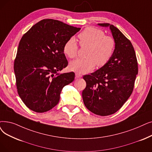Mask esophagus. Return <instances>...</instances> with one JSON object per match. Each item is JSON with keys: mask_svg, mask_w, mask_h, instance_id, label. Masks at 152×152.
<instances>
[{"mask_svg": "<svg viewBox=\"0 0 152 152\" xmlns=\"http://www.w3.org/2000/svg\"><path fill=\"white\" fill-rule=\"evenodd\" d=\"M75 76H76V78H79V77H82V75H80V74H79V73H76L75 74Z\"/></svg>", "mask_w": 152, "mask_h": 152, "instance_id": "34e87169", "label": "esophagus"}]
</instances>
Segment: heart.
<instances>
[{
    "mask_svg": "<svg viewBox=\"0 0 152 152\" xmlns=\"http://www.w3.org/2000/svg\"><path fill=\"white\" fill-rule=\"evenodd\" d=\"M81 46L89 47L86 53L87 58H78L69 64L71 70L79 73L84 74L93 69L96 65L102 67L106 64L113 57L115 42L110 36L105 35V33L98 28H87L78 35ZM78 45L74 38H70L63 46V51L70 58L76 57Z\"/></svg>",
    "mask_w": 152,
    "mask_h": 152,
    "instance_id": "heart-1",
    "label": "heart"
}]
</instances>
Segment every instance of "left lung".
<instances>
[{
	"instance_id": "8db88e82",
	"label": "left lung",
	"mask_w": 152,
	"mask_h": 152,
	"mask_svg": "<svg viewBox=\"0 0 152 152\" xmlns=\"http://www.w3.org/2000/svg\"><path fill=\"white\" fill-rule=\"evenodd\" d=\"M109 27L115 42L114 55L99 69L83 79L86 87L83 91L84 104L96 115L106 116L119 110L132 93L138 63L133 45L113 25L98 23Z\"/></svg>"
}]
</instances>
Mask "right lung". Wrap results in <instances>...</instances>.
I'll return each mask as SVG.
<instances>
[{"mask_svg":"<svg viewBox=\"0 0 152 152\" xmlns=\"http://www.w3.org/2000/svg\"><path fill=\"white\" fill-rule=\"evenodd\" d=\"M80 29L43 19L22 37L14 68L18 94L30 110H50L59 102L62 89L74 81L75 72L58 71L68 64L63 51L65 42Z\"/></svg>","mask_w":152,"mask_h":152,"instance_id":"obj_1","label":"right lung"}]
</instances>
